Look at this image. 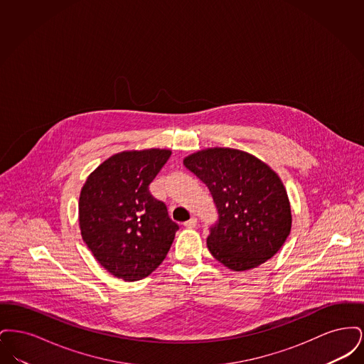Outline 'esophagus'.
<instances>
[{"instance_id": "34e87169", "label": "esophagus", "mask_w": 364, "mask_h": 364, "mask_svg": "<svg viewBox=\"0 0 364 364\" xmlns=\"http://www.w3.org/2000/svg\"><path fill=\"white\" fill-rule=\"evenodd\" d=\"M184 225L187 226V228H196V225H198V220H196L195 217H192L191 220L184 223Z\"/></svg>"}]
</instances>
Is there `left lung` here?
<instances>
[{"mask_svg": "<svg viewBox=\"0 0 364 364\" xmlns=\"http://www.w3.org/2000/svg\"><path fill=\"white\" fill-rule=\"evenodd\" d=\"M206 186L218 210L210 228L211 255L235 272L273 258L291 232L292 214L278 174L242 150L214 147L184 158Z\"/></svg>", "mask_w": 364, "mask_h": 364, "instance_id": "obj_1", "label": "left lung"}]
</instances>
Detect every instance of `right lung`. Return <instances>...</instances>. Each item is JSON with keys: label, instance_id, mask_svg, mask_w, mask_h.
<instances>
[{"label": "right lung", "instance_id": "obj_1", "mask_svg": "<svg viewBox=\"0 0 364 364\" xmlns=\"http://www.w3.org/2000/svg\"><path fill=\"white\" fill-rule=\"evenodd\" d=\"M171 154L165 149L122 151L87 177L79 198L82 237L114 277L138 281L166 258L178 225L149 186Z\"/></svg>", "mask_w": 364, "mask_h": 364}]
</instances>
